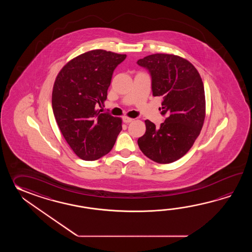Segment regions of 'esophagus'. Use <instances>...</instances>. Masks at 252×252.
<instances>
[{
	"instance_id": "1",
	"label": "esophagus",
	"mask_w": 252,
	"mask_h": 252,
	"mask_svg": "<svg viewBox=\"0 0 252 252\" xmlns=\"http://www.w3.org/2000/svg\"><path fill=\"white\" fill-rule=\"evenodd\" d=\"M123 121H124V123H125V124H128V123H131L133 121V119L128 118L127 116H124V118H123Z\"/></svg>"
}]
</instances>
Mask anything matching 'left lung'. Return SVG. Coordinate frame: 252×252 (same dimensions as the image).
Masks as SVG:
<instances>
[{
  "label": "left lung",
  "mask_w": 252,
  "mask_h": 252,
  "mask_svg": "<svg viewBox=\"0 0 252 252\" xmlns=\"http://www.w3.org/2000/svg\"><path fill=\"white\" fill-rule=\"evenodd\" d=\"M137 64L149 71L153 95L163 98L161 114L166 116L159 127L146 120V132L138 145L151 160L172 163L188 153L203 128V81L193 64L175 55L153 54Z\"/></svg>",
  "instance_id": "1"
}]
</instances>
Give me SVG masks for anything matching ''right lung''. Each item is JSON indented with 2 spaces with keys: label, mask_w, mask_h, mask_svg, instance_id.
Masks as SVG:
<instances>
[{
  "label": "right lung",
  "mask_w": 252,
  "mask_h": 252,
  "mask_svg": "<svg viewBox=\"0 0 252 252\" xmlns=\"http://www.w3.org/2000/svg\"><path fill=\"white\" fill-rule=\"evenodd\" d=\"M126 55L91 50L60 70L52 92L54 116L70 148L83 160L109 153L122 130V120L101 113L113 71Z\"/></svg>",
  "instance_id": "1"
}]
</instances>
